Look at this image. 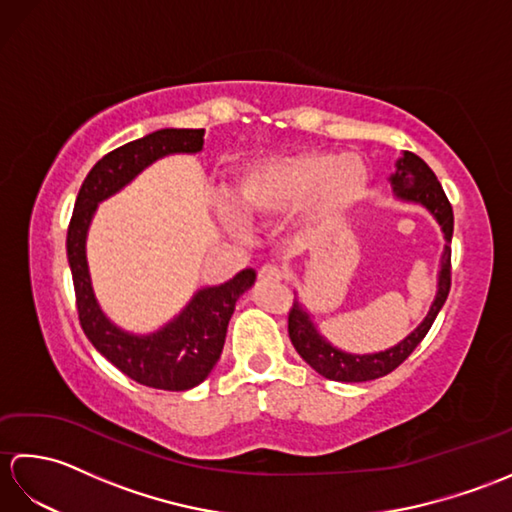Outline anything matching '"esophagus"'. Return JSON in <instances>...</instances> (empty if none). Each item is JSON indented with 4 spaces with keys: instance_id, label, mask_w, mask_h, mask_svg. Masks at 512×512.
I'll return each mask as SVG.
<instances>
[{
    "instance_id": "34e87169",
    "label": "esophagus",
    "mask_w": 512,
    "mask_h": 512,
    "mask_svg": "<svg viewBox=\"0 0 512 512\" xmlns=\"http://www.w3.org/2000/svg\"><path fill=\"white\" fill-rule=\"evenodd\" d=\"M284 277H286L284 270L273 264L262 266V270H259V281H262V284H281Z\"/></svg>"
}]
</instances>
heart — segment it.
Returning a JSON list of instances; mask_svg holds the SVG:
<instances>
[{
  "instance_id": "1",
  "label": "heart",
  "mask_w": 512,
  "mask_h": 512,
  "mask_svg": "<svg viewBox=\"0 0 512 512\" xmlns=\"http://www.w3.org/2000/svg\"><path fill=\"white\" fill-rule=\"evenodd\" d=\"M372 171L358 154L301 149L288 156L248 165L233 187V209L224 211L228 226L248 220H273L301 209L303 224L312 231L339 226L367 198Z\"/></svg>"
}]
</instances>
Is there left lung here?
I'll return each instance as SVG.
<instances>
[{"label": "left lung", "mask_w": 512, "mask_h": 512, "mask_svg": "<svg viewBox=\"0 0 512 512\" xmlns=\"http://www.w3.org/2000/svg\"><path fill=\"white\" fill-rule=\"evenodd\" d=\"M391 189H394L396 200L418 204L427 209L436 222L440 224L444 233V250L440 259V273H438V292L433 299L427 317L405 336L398 345L387 347L383 352L372 354H352L343 352L334 347L325 336L319 332L317 323L312 321V314L306 306L297 299L292 303V310L288 314V334L290 341L295 345L299 356L306 361L314 372L330 380H339V383H363V380H374L385 376L405 361V358L416 350L418 343L427 336L429 328L436 321L438 312L442 310L444 301L449 297L451 290V237H453V209L442 191V184L438 182L436 173L429 169L427 162L420 156L405 151L402 158L396 162V171L391 173Z\"/></svg>", "instance_id": "obj_1"}]
</instances>
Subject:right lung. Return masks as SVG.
I'll list each match as a JSON object with an SVG mask.
<instances>
[{"label":"right lung","mask_w":512,"mask_h":512,"mask_svg":"<svg viewBox=\"0 0 512 512\" xmlns=\"http://www.w3.org/2000/svg\"><path fill=\"white\" fill-rule=\"evenodd\" d=\"M204 129H158L103 156L83 180L68 226V262L74 281L76 310L90 343L107 361L140 385L184 391L211 374L220 361L226 328L237 299L255 284L246 268L220 286L200 288L176 317L149 334H134L107 317L96 301L85 255V242L99 204L125 189L138 173L173 154H200Z\"/></svg>","instance_id":"right-lung-1"}]
</instances>
